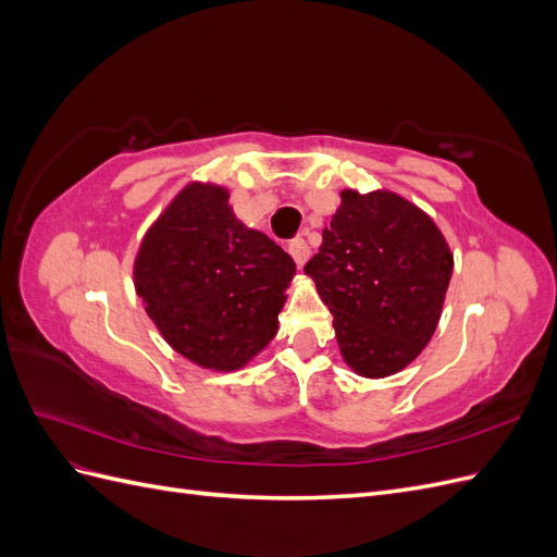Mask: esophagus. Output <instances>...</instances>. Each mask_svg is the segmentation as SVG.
<instances>
[{
    "mask_svg": "<svg viewBox=\"0 0 557 557\" xmlns=\"http://www.w3.org/2000/svg\"><path fill=\"white\" fill-rule=\"evenodd\" d=\"M288 252L293 256V260H295V264L297 267H305V262L309 260V244L305 242V239H293L290 244H288Z\"/></svg>",
    "mask_w": 557,
    "mask_h": 557,
    "instance_id": "esophagus-1",
    "label": "esophagus"
}]
</instances>
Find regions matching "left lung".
<instances>
[{
    "instance_id": "8db88e82",
    "label": "left lung",
    "mask_w": 557,
    "mask_h": 557,
    "mask_svg": "<svg viewBox=\"0 0 557 557\" xmlns=\"http://www.w3.org/2000/svg\"><path fill=\"white\" fill-rule=\"evenodd\" d=\"M334 315L344 360L367 379L418 358L442 315L453 256L432 218L393 193H342L305 264Z\"/></svg>"
}]
</instances>
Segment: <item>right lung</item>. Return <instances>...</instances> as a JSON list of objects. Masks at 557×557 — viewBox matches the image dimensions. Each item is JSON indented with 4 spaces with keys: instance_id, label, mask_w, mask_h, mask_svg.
Wrapping results in <instances>:
<instances>
[{
    "instance_id": "1",
    "label": "right lung",
    "mask_w": 557,
    "mask_h": 557,
    "mask_svg": "<svg viewBox=\"0 0 557 557\" xmlns=\"http://www.w3.org/2000/svg\"><path fill=\"white\" fill-rule=\"evenodd\" d=\"M227 190L193 183L144 237L134 285L174 350L239 369L274 339L295 262L234 218Z\"/></svg>"
}]
</instances>
